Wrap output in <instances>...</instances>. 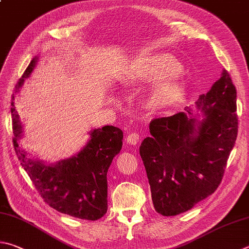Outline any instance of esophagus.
Returning <instances> with one entry per match:
<instances>
[{
	"label": "esophagus",
	"instance_id": "34e87169",
	"mask_svg": "<svg viewBox=\"0 0 249 249\" xmlns=\"http://www.w3.org/2000/svg\"><path fill=\"white\" fill-rule=\"evenodd\" d=\"M139 138H140L139 134L136 133V132H134V133H132V134H129L128 136L126 137V142H127V143L133 144V146H135V144L138 143Z\"/></svg>",
	"mask_w": 249,
	"mask_h": 249
}]
</instances>
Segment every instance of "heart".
I'll return each mask as SVG.
<instances>
[{
	"mask_svg": "<svg viewBox=\"0 0 249 249\" xmlns=\"http://www.w3.org/2000/svg\"><path fill=\"white\" fill-rule=\"evenodd\" d=\"M179 71L178 61L170 54H142L129 61L120 79L129 87L155 85L151 93L152 105L163 109L182 100L186 92V85L176 78Z\"/></svg>",
	"mask_w": 249,
	"mask_h": 249,
	"instance_id": "obj_1",
	"label": "heart"
}]
</instances>
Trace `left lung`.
Here are the masks:
<instances>
[{
	"instance_id": "left-lung-1",
	"label": "left lung",
	"mask_w": 249,
	"mask_h": 249,
	"mask_svg": "<svg viewBox=\"0 0 249 249\" xmlns=\"http://www.w3.org/2000/svg\"><path fill=\"white\" fill-rule=\"evenodd\" d=\"M195 107L152 120L151 136L140 144L153 207L162 215L191 210L215 192L237 137L236 89L227 71Z\"/></svg>"
}]
</instances>
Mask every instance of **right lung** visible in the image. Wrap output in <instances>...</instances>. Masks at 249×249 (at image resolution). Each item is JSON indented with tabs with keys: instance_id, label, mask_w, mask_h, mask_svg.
I'll return each mask as SVG.
<instances>
[{
	"instance_id": "add662e5",
	"label": "right lung",
	"mask_w": 249,
	"mask_h": 249,
	"mask_svg": "<svg viewBox=\"0 0 249 249\" xmlns=\"http://www.w3.org/2000/svg\"><path fill=\"white\" fill-rule=\"evenodd\" d=\"M38 57L31 60L15 92L29 78L37 65ZM15 97L12 98L14 147L18 160L33 180L36 189L50 207L61 213L84 220H98L107 210V173L113 158L123 146V132L115 126L107 125L90 130V139L77 153L55 163H46L38 158L29 157L19 147L22 125L15 109Z\"/></svg>"
}]
</instances>
